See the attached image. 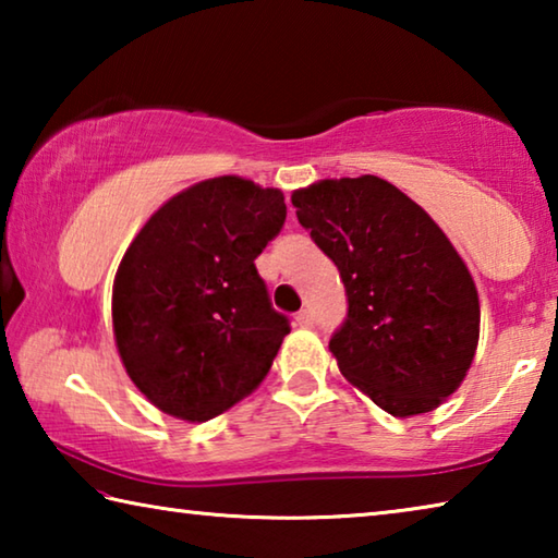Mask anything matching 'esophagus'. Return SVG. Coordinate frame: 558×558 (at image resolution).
Listing matches in <instances>:
<instances>
[{
    "mask_svg": "<svg viewBox=\"0 0 558 558\" xmlns=\"http://www.w3.org/2000/svg\"><path fill=\"white\" fill-rule=\"evenodd\" d=\"M295 323L300 327H313L315 325V315L310 313V310H300V313L295 315Z\"/></svg>",
    "mask_w": 558,
    "mask_h": 558,
    "instance_id": "1",
    "label": "esophagus"
}]
</instances>
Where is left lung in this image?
Returning <instances> with one entry per match:
<instances>
[{
    "label": "left lung",
    "mask_w": 558,
    "mask_h": 558,
    "mask_svg": "<svg viewBox=\"0 0 558 558\" xmlns=\"http://www.w3.org/2000/svg\"><path fill=\"white\" fill-rule=\"evenodd\" d=\"M292 206L347 290L329 339L339 372L399 418L436 409L465 379L480 337L475 282L448 235L372 174L298 189Z\"/></svg>",
    "instance_id": "left-lung-1"
}]
</instances>
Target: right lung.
<instances>
[{
	"label": "right lung",
	"instance_id": "add662e5",
	"mask_svg": "<svg viewBox=\"0 0 558 558\" xmlns=\"http://www.w3.org/2000/svg\"><path fill=\"white\" fill-rule=\"evenodd\" d=\"M278 189L216 177L184 189L135 235L112 288L130 379L159 411L204 423L268 374L290 332L256 258L286 223Z\"/></svg>",
	"mask_w": 558,
	"mask_h": 558
}]
</instances>
